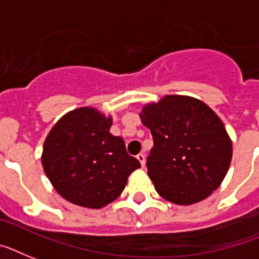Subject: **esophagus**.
<instances>
[{
	"label": "esophagus",
	"instance_id": "1",
	"mask_svg": "<svg viewBox=\"0 0 259 259\" xmlns=\"http://www.w3.org/2000/svg\"><path fill=\"white\" fill-rule=\"evenodd\" d=\"M137 159H138V161H140L141 166H142V167H144L145 163H146V159H145V155H144V154H138V155H137Z\"/></svg>",
	"mask_w": 259,
	"mask_h": 259
}]
</instances>
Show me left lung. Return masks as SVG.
Instances as JSON below:
<instances>
[{"label":"left lung","mask_w":259,"mask_h":259,"mask_svg":"<svg viewBox=\"0 0 259 259\" xmlns=\"http://www.w3.org/2000/svg\"><path fill=\"white\" fill-rule=\"evenodd\" d=\"M140 118L154 140L148 176L162 198L188 206L220 188L233 142L213 109L194 97L167 94L145 104Z\"/></svg>","instance_id":"obj_1"}]
</instances>
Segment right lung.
I'll list each match as a JSON object with an SVG mask.
<instances>
[{
	"label": "right lung",
	"mask_w": 259,
	"mask_h": 259,
	"mask_svg": "<svg viewBox=\"0 0 259 259\" xmlns=\"http://www.w3.org/2000/svg\"><path fill=\"white\" fill-rule=\"evenodd\" d=\"M113 117L93 106L68 111L46 136L41 162L58 194L81 207L101 209L121 195L141 167L121 137L110 133Z\"/></svg>",
	"instance_id": "add662e5"
}]
</instances>
